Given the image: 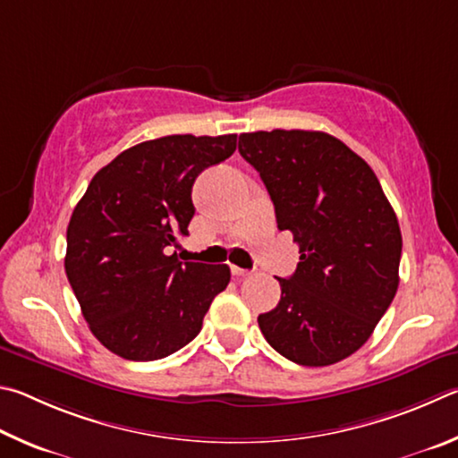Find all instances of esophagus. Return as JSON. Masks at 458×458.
I'll return each instance as SVG.
<instances>
[{
    "label": "esophagus",
    "mask_w": 458,
    "mask_h": 458,
    "mask_svg": "<svg viewBox=\"0 0 458 458\" xmlns=\"http://www.w3.org/2000/svg\"><path fill=\"white\" fill-rule=\"evenodd\" d=\"M231 274H233L235 277H247V276H250V271L237 267V266H231Z\"/></svg>",
    "instance_id": "esophagus-1"
}]
</instances>
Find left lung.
<instances>
[{
  "instance_id": "obj_1",
  "label": "left lung",
  "mask_w": 458,
  "mask_h": 458,
  "mask_svg": "<svg viewBox=\"0 0 458 458\" xmlns=\"http://www.w3.org/2000/svg\"><path fill=\"white\" fill-rule=\"evenodd\" d=\"M239 152L259 173L279 231L300 263L277 277L282 300L258 318L279 354L330 366L370 338L398 290L403 235L380 181L362 157L318 131L245 132Z\"/></svg>"
}]
</instances>
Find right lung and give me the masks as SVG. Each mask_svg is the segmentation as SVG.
<instances>
[{
    "label": "right lung",
    "mask_w": 458,
    "mask_h": 458,
    "mask_svg": "<svg viewBox=\"0 0 458 458\" xmlns=\"http://www.w3.org/2000/svg\"><path fill=\"white\" fill-rule=\"evenodd\" d=\"M237 148V134H171L136 144L88 184L66 231L68 282L104 348L134 362L174 354L195 338L227 266L179 261L191 191L207 166Z\"/></svg>",
    "instance_id": "1"
}]
</instances>
